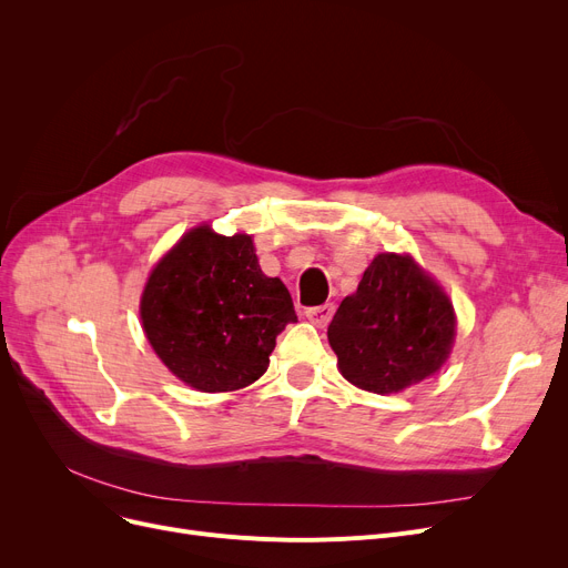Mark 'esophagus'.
I'll return each mask as SVG.
<instances>
[{"label":"esophagus","mask_w":568,"mask_h":568,"mask_svg":"<svg viewBox=\"0 0 568 568\" xmlns=\"http://www.w3.org/2000/svg\"><path fill=\"white\" fill-rule=\"evenodd\" d=\"M334 304H324V306H315V308H306V317L315 324V326H326L332 322V317H334Z\"/></svg>","instance_id":"esophagus-1"}]
</instances>
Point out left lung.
<instances>
[{
  "label": "left lung",
  "instance_id": "8db88e82",
  "mask_svg": "<svg viewBox=\"0 0 568 568\" xmlns=\"http://www.w3.org/2000/svg\"><path fill=\"white\" fill-rule=\"evenodd\" d=\"M329 345L341 375L364 392L398 394L449 359L456 313L446 292L409 255L379 253L341 302Z\"/></svg>",
  "mask_w": 568,
  "mask_h": 568
}]
</instances>
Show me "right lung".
<instances>
[{
	"mask_svg": "<svg viewBox=\"0 0 568 568\" xmlns=\"http://www.w3.org/2000/svg\"><path fill=\"white\" fill-rule=\"evenodd\" d=\"M140 317L170 373L204 394L262 377L276 336L296 322L283 281L262 274L253 239L209 225L186 232L152 268Z\"/></svg>",
	"mask_w": 568,
	"mask_h": 568,
	"instance_id": "add662e5",
	"label": "right lung"
}]
</instances>
